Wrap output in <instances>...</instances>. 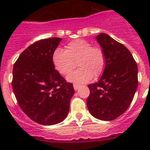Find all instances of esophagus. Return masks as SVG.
Segmentation results:
<instances>
[{
	"instance_id": "obj_1",
	"label": "esophagus",
	"mask_w": 150,
	"mask_h": 150,
	"mask_svg": "<svg viewBox=\"0 0 150 150\" xmlns=\"http://www.w3.org/2000/svg\"><path fill=\"white\" fill-rule=\"evenodd\" d=\"M73 87H74V89H75V91L78 90V88H80V86L79 85H77V84H73Z\"/></svg>"
}]
</instances>
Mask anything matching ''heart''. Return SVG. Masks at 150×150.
<instances>
[{
    "instance_id": "b5f03b06",
    "label": "heart",
    "mask_w": 150,
    "mask_h": 150,
    "mask_svg": "<svg viewBox=\"0 0 150 150\" xmlns=\"http://www.w3.org/2000/svg\"><path fill=\"white\" fill-rule=\"evenodd\" d=\"M56 69L61 75H69L77 64L79 69L71 74L68 81L78 84L88 82L93 76H100L106 66V57L100 46H92L85 40H72L66 45L65 50L57 49L52 56Z\"/></svg>"
}]
</instances>
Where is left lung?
Masks as SVG:
<instances>
[{
	"label": "left lung",
	"mask_w": 150,
	"mask_h": 150,
	"mask_svg": "<svg viewBox=\"0 0 150 150\" xmlns=\"http://www.w3.org/2000/svg\"><path fill=\"white\" fill-rule=\"evenodd\" d=\"M96 40L106 57V66L98 82L89 84L86 103L91 114L102 120H113L132 102L138 86V67L129 50L105 33Z\"/></svg>",
	"instance_id": "left-lung-1"
}]
</instances>
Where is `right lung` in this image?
I'll return each mask as SVG.
<instances>
[{"label": "right lung", "instance_id": "add662e5", "mask_svg": "<svg viewBox=\"0 0 150 150\" xmlns=\"http://www.w3.org/2000/svg\"><path fill=\"white\" fill-rule=\"evenodd\" d=\"M62 39H42L28 47L13 64L12 88L22 111L33 121L51 125L67 116L75 91L55 69L52 56Z\"/></svg>", "mask_w": 150, "mask_h": 150}]
</instances>
